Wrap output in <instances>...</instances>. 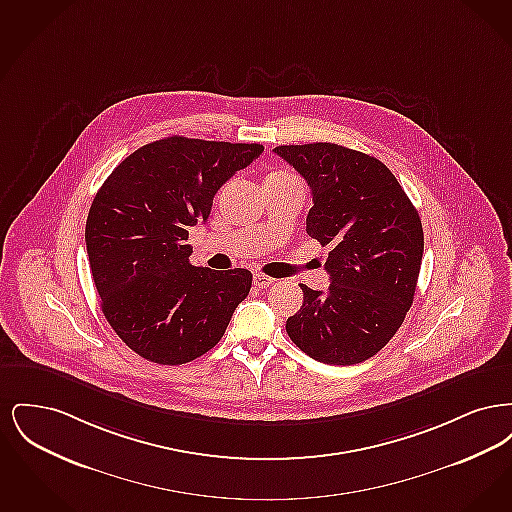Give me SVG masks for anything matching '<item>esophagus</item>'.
I'll return each mask as SVG.
<instances>
[{
	"label": "esophagus",
	"instance_id": "obj_1",
	"mask_svg": "<svg viewBox=\"0 0 512 512\" xmlns=\"http://www.w3.org/2000/svg\"><path fill=\"white\" fill-rule=\"evenodd\" d=\"M253 284L257 286V288H268V286H272L274 284V278H270L267 274H261V272H257V274H253Z\"/></svg>",
	"mask_w": 512,
	"mask_h": 512
}]
</instances>
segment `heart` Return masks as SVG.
Listing matches in <instances>:
<instances>
[{"label":"heart","mask_w":512,"mask_h":512,"mask_svg":"<svg viewBox=\"0 0 512 512\" xmlns=\"http://www.w3.org/2000/svg\"><path fill=\"white\" fill-rule=\"evenodd\" d=\"M270 176H274V178H290L292 174H288V172H272Z\"/></svg>","instance_id":"b5f03b06"}]
</instances>
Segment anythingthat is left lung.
I'll return each mask as SVG.
<instances>
[{
	"label": "left lung",
	"instance_id": "left-lung-1",
	"mask_svg": "<svg viewBox=\"0 0 512 512\" xmlns=\"http://www.w3.org/2000/svg\"><path fill=\"white\" fill-rule=\"evenodd\" d=\"M313 195L307 234L330 247V288L303 290L293 343L324 365H357L395 336L413 305L424 251L418 211L390 169L338 144L278 146Z\"/></svg>",
	"mask_w": 512,
	"mask_h": 512
}]
</instances>
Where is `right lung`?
Here are the masks:
<instances>
[{
	"label": "right lung",
	"mask_w": 512,
	"mask_h": 512,
	"mask_svg": "<svg viewBox=\"0 0 512 512\" xmlns=\"http://www.w3.org/2000/svg\"><path fill=\"white\" fill-rule=\"evenodd\" d=\"M263 149L171 136L128 155L94 197L86 247L101 311L147 361L184 365L213 349L251 290L245 268L194 267L186 240Z\"/></svg>",
	"instance_id": "add662e5"
}]
</instances>
